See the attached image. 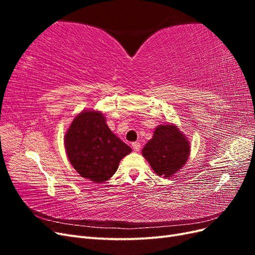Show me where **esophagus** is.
Listing matches in <instances>:
<instances>
[{
  "mask_svg": "<svg viewBox=\"0 0 255 255\" xmlns=\"http://www.w3.org/2000/svg\"><path fill=\"white\" fill-rule=\"evenodd\" d=\"M132 146H133V149H134V151H136V152H138L140 150V146H141V144H140V142H133L132 143Z\"/></svg>",
  "mask_w": 255,
  "mask_h": 255,
  "instance_id": "1",
  "label": "esophagus"
}]
</instances>
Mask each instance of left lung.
<instances>
[{"label": "left lung", "instance_id": "1", "mask_svg": "<svg viewBox=\"0 0 255 255\" xmlns=\"http://www.w3.org/2000/svg\"><path fill=\"white\" fill-rule=\"evenodd\" d=\"M190 145L175 126H158L152 139L142 149L143 157L149 161L153 171L166 177L173 175L185 165Z\"/></svg>", "mask_w": 255, "mask_h": 255}]
</instances>
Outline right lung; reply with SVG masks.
Instances as JSON below:
<instances>
[{
  "mask_svg": "<svg viewBox=\"0 0 255 255\" xmlns=\"http://www.w3.org/2000/svg\"><path fill=\"white\" fill-rule=\"evenodd\" d=\"M65 148L75 170L95 183L112 177L120 160L132 151L107 127L103 114L95 111L82 112L73 119Z\"/></svg>",
  "mask_w": 255,
  "mask_h": 255,
  "instance_id": "add662e5",
  "label": "right lung"
}]
</instances>
